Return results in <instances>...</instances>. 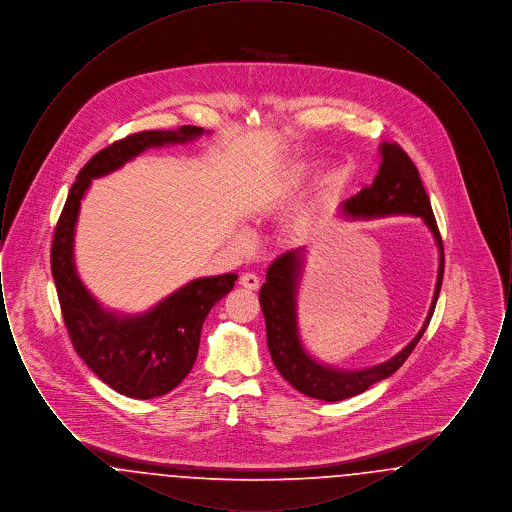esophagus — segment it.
I'll use <instances>...</instances> for the list:
<instances>
[{"label":"esophagus","mask_w":512,"mask_h":512,"mask_svg":"<svg viewBox=\"0 0 512 512\" xmlns=\"http://www.w3.org/2000/svg\"><path fill=\"white\" fill-rule=\"evenodd\" d=\"M240 284L244 286L245 290H257L259 288V276L253 272H245L240 278Z\"/></svg>","instance_id":"obj_1"}]
</instances>
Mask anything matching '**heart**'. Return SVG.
<instances>
[{"label":"heart","mask_w":512,"mask_h":512,"mask_svg":"<svg viewBox=\"0 0 512 512\" xmlns=\"http://www.w3.org/2000/svg\"><path fill=\"white\" fill-rule=\"evenodd\" d=\"M305 176H307V167L305 165H293L280 178V190L286 192V190L297 188L305 180ZM242 242H245V236H242Z\"/></svg>","instance_id":"obj_1"}]
</instances>
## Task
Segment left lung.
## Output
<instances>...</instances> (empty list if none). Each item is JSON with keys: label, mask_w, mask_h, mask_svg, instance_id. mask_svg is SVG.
<instances>
[{"label": "left lung", "mask_w": 512, "mask_h": 512, "mask_svg": "<svg viewBox=\"0 0 512 512\" xmlns=\"http://www.w3.org/2000/svg\"><path fill=\"white\" fill-rule=\"evenodd\" d=\"M380 157V169L372 184L363 188L359 194L343 201L340 205V215L343 219L349 220L411 215L422 219L432 232L439 251L438 280L428 317L413 340L388 361L359 370L336 368L315 359L301 340L297 322V290L307 259L305 247H297L280 255L268 267L267 282L261 286L259 292V301L267 324L268 351L272 363L295 390L330 403L363 393L372 384L390 378L391 374L407 361V357L413 353L416 343L428 328L441 290L445 259L430 197L422 186V180L411 157L401 147L384 142L380 146Z\"/></svg>", "instance_id": "8db88e82"}]
</instances>
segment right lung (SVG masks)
I'll use <instances>...</instances> for the list:
<instances>
[{
  "mask_svg": "<svg viewBox=\"0 0 512 512\" xmlns=\"http://www.w3.org/2000/svg\"><path fill=\"white\" fill-rule=\"evenodd\" d=\"M205 130H146L101 149L78 172L51 244V274L61 313L80 359L107 386L134 399H153L174 390L192 370L201 326L209 311L238 280V274L195 278L144 313L105 309L82 284L74 263V232L80 201L92 180L119 171L149 147L194 142ZM209 134V130H207Z\"/></svg>",
  "mask_w": 512,
  "mask_h": 512,
  "instance_id": "right-lung-1",
  "label": "right lung"
}]
</instances>
